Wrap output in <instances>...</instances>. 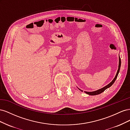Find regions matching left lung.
Returning <instances> with one entry per match:
<instances>
[{
	"instance_id": "1",
	"label": "left lung",
	"mask_w": 130,
	"mask_h": 130,
	"mask_svg": "<svg viewBox=\"0 0 130 130\" xmlns=\"http://www.w3.org/2000/svg\"><path fill=\"white\" fill-rule=\"evenodd\" d=\"M120 67H121V59H120V56H119V66H118V70H117V74H116V76H115V77L113 78V80L111 82H110V83H109V84H108L107 85H106V86H105L104 87L102 88H101V89H98V90H95V91H94V92H86V91H85L84 92H85V93L87 94H88V95H98V94H100L101 93H103V92L105 91V90L106 89H107V88H109L110 87H111L112 85L114 84V82H115L116 80L117 79L118 75V74H119V71H120ZM78 89H79V90H80L81 92H83V90H81L80 89H79L78 88Z\"/></svg>"
}]
</instances>
